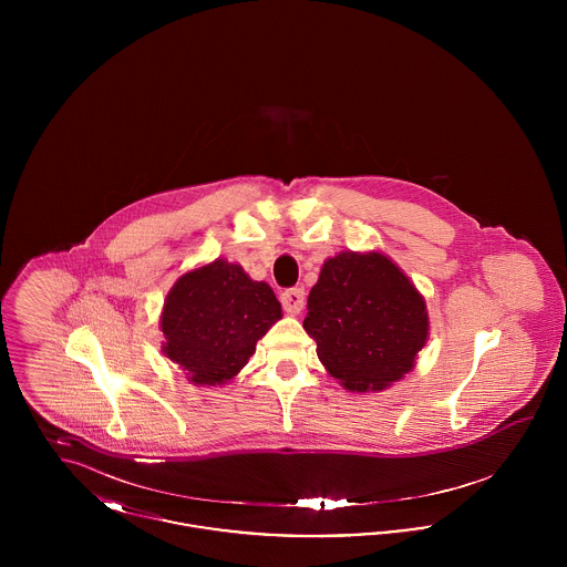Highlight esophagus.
Masks as SVG:
<instances>
[{"instance_id": "obj_1", "label": "esophagus", "mask_w": 567, "mask_h": 567, "mask_svg": "<svg viewBox=\"0 0 567 567\" xmlns=\"http://www.w3.org/2000/svg\"><path fill=\"white\" fill-rule=\"evenodd\" d=\"M280 301L289 315H299L303 308V301H306V293L301 287H293V289H287L280 293Z\"/></svg>"}]
</instances>
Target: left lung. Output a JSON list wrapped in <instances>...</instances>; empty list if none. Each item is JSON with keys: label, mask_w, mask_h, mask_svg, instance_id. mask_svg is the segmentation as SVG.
<instances>
[{"label": "left lung", "mask_w": 567, "mask_h": 567, "mask_svg": "<svg viewBox=\"0 0 567 567\" xmlns=\"http://www.w3.org/2000/svg\"><path fill=\"white\" fill-rule=\"evenodd\" d=\"M303 329L324 370L352 393H368L414 368L430 317L423 296L386 255L344 250L324 261Z\"/></svg>", "instance_id": "obj_1"}]
</instances>
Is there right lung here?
I'll return each instance as SVG.
<instances>
[{
  "label": "right lung",
  "mask_w": 567,
  "mask_h": 567,
  "mask_svg": "<svg viewBox=\"0 0 567 567\" xmlns=\"http://www.w3.org/2000/svg\"><path fill=\"white\" fill-rule=\"evenodd\" d=\"M282 319L268 282L215 259L183 274L165 297L162 351L197 386L225 384L248 363L271 324Z\"/></svg>",
  "instance_id": "1"
}]
</instances>
